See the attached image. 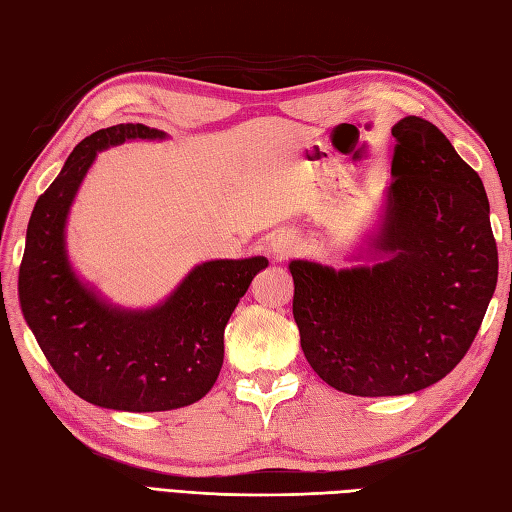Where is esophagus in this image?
Here are the masks:
<instances>
[{
  "label": "esophagus",
  "instance_id": "obj_1",
  "mask_svg": "<svg viewBox=\"0 0 512 512\" xmlns=\"http://www.w3.org/2000/svg\"><path fill=\"white\" fill-rule=\"evenodd\" d=\"M298 249H300L298 238L289 232H278L271 236L269 241V254L274 260H285L289 256H294Z\"/></svg>",
  "mask_w": 512,
  "mask_h": 512
}]
</instances>
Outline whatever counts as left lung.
<instances>
[{
  "label": "left lung",
  "instance_id": "obj_1",
  "mask_svg": "<svg viewBox=\"0 0 512 512\" xmlns=\"http://www.w3.org/2000/svg\"><path fill=\"white\" fill-rule=\"evenodd\" d=\"M393 181L373 265L291 260L305 358L360 398L422 391L460 362L497 285V245L479 174L420 117L393 125Z\"/></svg>",
  "mask_w": 512,
  "mask_h": 512
}]
</instances>
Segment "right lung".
Masks as SVG:
<instances>
[{"mask_svg":"<svg viewBox=\"0 0 512 512\" xmlns=\"http://www.w3.org/2000/svg\"><path fill=\"white\" fill-rule=\"evenodd\" d=\"M134 139H165L119 123L83 139L37 198L19 267V305L50 367L81 400L150 413L194 404L223 367V333L267 258L210 260L152 309H121L81 283L66 254V218L97 152Z\"/></svg>","mask_w":512,"mask_h":512,"instance_id":"1","label":"right lung"}]
</instances>
